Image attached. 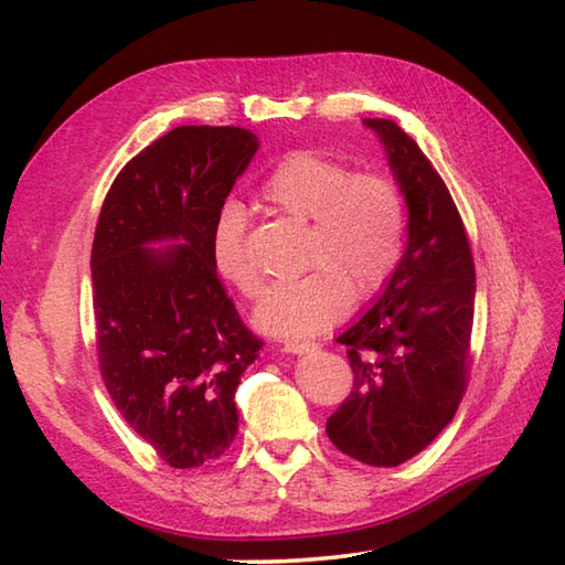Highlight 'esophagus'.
I'll return each mask as SVG.
<instances>
[{
    "label": "esophagus",
    "instance_id": "34e87169",
    "mask_svg": "<svg viewBox=\"0 0 565 565\" xmlns=\"http://www.w3.org/2000/svg\"><path fill=\"white\" fill-rule=\"evenodd\" d=\"M284 350L286 352H291V354H306V352H313V350H318V344L316 342H298V340H289L284 344Z\"/></svg>",
    "mask_w": 565,
    "mask_h": 565
}]
</instances>
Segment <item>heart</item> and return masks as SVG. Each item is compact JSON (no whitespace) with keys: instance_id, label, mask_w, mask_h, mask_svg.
I'll return each mask as SVG.
<instances>
[{"instance_id":"obj_1","label":"heart","mask_w":565,"mask_h":565,"mask_svg":"<svg viewBox=\"0 0 565 565\" xmlns=\"http://www.w3.org/2000/svg\"><path fill=\"white\" fill-rule=\"evenodd\" d=\"M269 211L306 223L303 267L296 281L276 284L257 308V326L281 338H308L334 326L352 296H376L403 257L407 206L386 172H354L326 152L298 150L274 167L259 186ZM211 255L218 274L255 298L262 274L247 249V215L227 203L215 215Z\"/></svg>"}]
</instances>
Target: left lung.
<instances>
[{
	"label": "left lung",
	"instance_id": "left-lung-1",
	"mask_svg": "<svg viewBox=\"0 0 565 565\" xmlns=\"http://www.w3.org/2000/svg\"><path fill=\"white\" fill-rule=\"evenodd\" d=\"M381 136L407 203V249L379 301L344 330L354 383L328 437L369 466H401L447 427L468 386L476 267L459 209L417 142L391 118Z\"/></svg>",
	"mask_w": 565,
	"mask_h": 565
}]
</instances>
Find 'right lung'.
Wrapping results in <instances>:
<instances>
[{"label":"right lung","mask_w":565,"mask_h":565,"mask_svg":"<svg viewBox=\"0 0 565 565\" xmlns=\"http://www.w3.org/2000/svg\"><path fill=\"white\" fill-rule=\"evenodd\" d=\"M257 138L237 126H179L128 160L102 203L92 303L104 386L172 468L218 459L237 435L235 388L262 340L215 271V215ZM154 238H182L164 250Z\"/></svg>","instance_id":"obj_1"}]
</instances>
